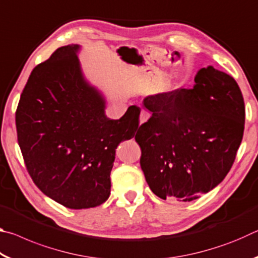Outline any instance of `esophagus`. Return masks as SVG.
I'll return each mask as SVG.
<instances>
[{"mask_svg":"<svg viewBox=\"0 0 258 258\" xmlns=\"http://www.w3.org/2000/svg\"><path fill=\"white\" fill-rule=\"evenodd\" d=\"M149 117H150V113L148 112L147 110H141V113H140V124H143V123H146V121L149 119Z\"/></svg>","mask_w":258,"mask_h":258,"instance_id":"esophagus-1","label":"esophagus"}]
</instances>
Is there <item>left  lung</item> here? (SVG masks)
Masks as SVG:
<instances>
[{
	"label": "left lung",
	"mask_w": 258,
	"mask_h": 258,
	"mask_svg": "<svg viewBox=\"0 0 258 258\" xmlns=\"http://www.w3.org/2000/svg\"><path fill=\"white\" fill-rule=\"evenodd\" d=\"M192 89L147 97L152 112L139 127L140 165L161 199L191 202L224 180L244 130V101L232 76L202 68Z\"/></svg>",
	"instance_id": "1"
}]
</instances>
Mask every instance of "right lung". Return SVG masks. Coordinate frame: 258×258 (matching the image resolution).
Returning a JSON list of instances; mask_svg holds the SVG:
<instances>
[{
    "mask_svg": "<svg viewBox=\"0 0 258 258\" xmlns=\"http://www.w3.org/2000/svg\"><path fill=\"white\" fill-rule=\"evenodd\" d=\"M78 45L56 49L33 69L16 111L27 172L47 197L64 207H97L110 196L116 149L132 139L140 109L120 119L104 115V100L83 78Z\"/></svg>",
    "mask_w": 258,
    "mask_h": 258,
    "instance_id": "add662e5",
    "label": "right lung"
}]
</instances>
